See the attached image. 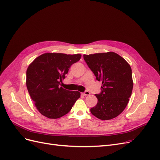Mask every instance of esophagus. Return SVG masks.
<instances>
[{"instance_id": "34e87169", "label": "esophagus", "mask_w": 160, "mask_h": 160, "mask_svg": "<svg viewBox=\"0 0 160 160\" xmlns=\"http://www.w3.org/2000/svg\"><path fill=\"white\" fill-rule=\"evenodd\" d=\"M82 95H90V92L89 91H84L83 93H82Z\"/></svg>"}]
</instances>
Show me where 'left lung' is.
I'll list each match as a JSON object with an SVG mask.
<instances>
[{"mask_svg":"<svg viewBox=\"0 0 160 160\" xmlns=\"http://www.w3.org/2000/svg\"><path fill=\"white\" fill-rule=\"evenodd\" d=\"M83 59L96 79L102 81L101 92L95 94L98 103L91 108L96 118L108 120L126 108L133 89L132 72L123 57L113 52L84 55Z\"/></svg>","mask_w":160,"mask_h":160,"instance_id":"left-lung-1","label":"left lung"}]
</instances>
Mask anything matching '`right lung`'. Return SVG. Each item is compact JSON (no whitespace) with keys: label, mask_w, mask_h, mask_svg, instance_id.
Segmentation results:
<instances>
[{"label":"right lung","mask_w":160,"mask_h":160,"mask_svg":"<svg viewBox=\"0 0 160 160\" xmlns=\"http://www.w3.org/2000/svg\"><path fill=\"white\" fill-rule=\"evenodd\" d=\"M81 55L49 52L38 57L27 70V88L38 111L45 117L57 119L68 113L80 98L77 91L61 87L71 66Z\"/></svg>","instance_id":"1"}]
</instances>
